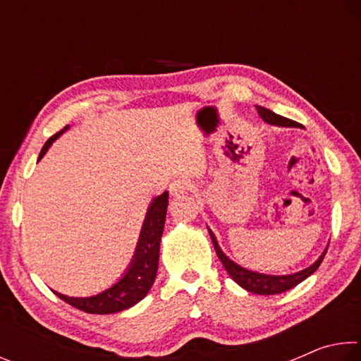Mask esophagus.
Wrapping results in <instances>:
<instances>
[{"label":"esophagus","instance_id":"esophagus-1","mask_svg":"<svg viewBox=\"0 0 361 361\" xmlns=\"http://www.w3.org/2000/svg\"><path fill=\"white\" fill-rule=\"evenodd\" d=\"M189 191V183L186 180H173L170 183V194L173 197H180V195L186 194Z\"/></svg>","mask_w":361,"mask_h":361}]
</instances>
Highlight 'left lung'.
Here are the masks:
<instances>
[{
    "label": "left lung",
    "mask_w": 361,
    "mask_h": 361,
    "mask_svg": "<svg viewBox=\"0 0 361 361\" xmlns=\"http://www.w3.org/2000/svg\"><path fill=\"white\" fill-rule=\"evenodd\" d=\"M256 111H258L259 118L262 121L267 122V124H271V126H277V127H298L299 126L298 122L291 121V119H286L280 114H276L274 111H271V109H267L264 106H256ZM209 232H210L213 247H215V252L218 255V258H219V261L223 262L224 269L228 271V274L232 277V280H234L235 283H239L243 290L252 291V293H255V295L269 296V295H279V293L291 290L293 286H296L298 283H301L302 280H305L309 276H312V274L322 264V261H323V258H325V253L328 250V247H326L325 252H323L319 256V258H317V261L312 262V264H310L309 267L302 269V271L286 274V276H272V274H262V272L250 271V269L237 264V262L232 261L228 255H224L221 247L218 245V240H216L215 234H213V231L210 228H209Z\"/></svg>",
    "instance_id": "1"
}]
</instances>
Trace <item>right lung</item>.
I'll list each match as a JSON object with an SVG mask.
<instances>
[{"label":"right lung","mask_w":361,"mask_h":361,"mask_svg":"<svg viewBox=\"0 0 361 361\" xmlns=\"http://www.w3.org/2000/svg\"><path fill=\"white\" fill-rule=\"evenodd\" d=\"M70 126H66L63 130H60L56 135L51 137L42 146L38 161H41L52 143L62 135L65 130H68ZM169 207V192L164 191L151 200L146 212L145 221L140 231V237L137 242L135 253L132 256V261L119 277L118 282H114L109 288L103 290L97 295L75 298L66 296L62 293L54 291L56 295L68 302L73 307H76L87 314H114L121 312L135 305L137 302L148 295L152 283L156 280L157 266H159V248H161V239L166 224V215Z\"/></svg>","instance_id":"obj_1"}]
</instances>
